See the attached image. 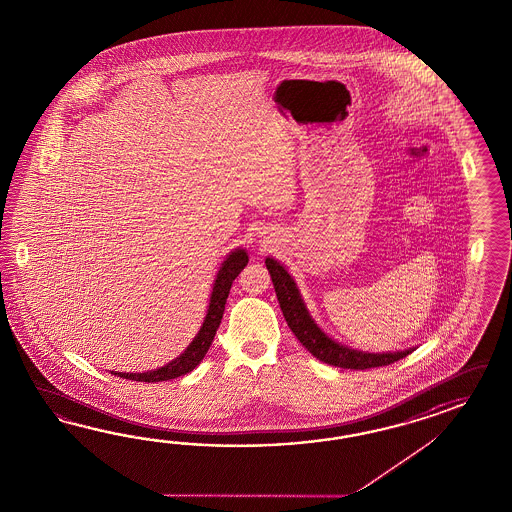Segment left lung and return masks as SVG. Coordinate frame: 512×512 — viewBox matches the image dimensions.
Returning a JSON list of instances; mask_svg holds the SVG:
<instances>
[{
  "label": "left lung",
  "mask_w": 512,
  "mask_h": 512,
  "mask_svg": "<svg viewBox=\"0 0 512 512\" xmlns=\"http://www.w3.org/2000/svg\"><path fill=\"white\" fill-rule=\"evenodd\" d=\"M266 268L272 275L275 294H277V300H279L288 327L316 359L327 362L331 366H337V368L368 370V368H377V366H387V364L399 361L412 353V349L396 351V353H364L357 349L346 348L335 340H331L318 325L314 324V320L309 316V311L305 309V303L301 300L296 283L288 275L287 270L270 257L266 259Z\"/></svg>",
  "instance_id": "1"
}]
</instances>
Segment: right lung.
Listing matches in <instances>:
<instances>
[{"mask_svg": "<svg viewBox=\"0 0 512 512\" xmlns=\"http://www.w3.org/2000/svg\"><path fill=\"white\" fill-rule=\"evenodd\" d=\"M246 264H248V255L244 250L233 251L225 259L220 272L216 275L214 287H212L211 303H209V311L205 316V322L201 325L198 337L192 340V344L185 349V353H181L175 361L166 364L163 368H157L153 372H144V374H122V372H118L114 375H120V377L131 379V381H140V383H159V381H168V379H175L179 375L192 372L211 348L214 335L222 324L225 301L229 296L231 285H233L235 277L244 270Z\"/></svg>", "mask_w": 512, "mask_h": 512, "instance_id": "1", "label": "right lung"}]
</instances>
